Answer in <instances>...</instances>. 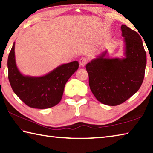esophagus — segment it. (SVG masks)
<instances>
[{
	"label": "esophagus",
	"mask_w": 153,
	"mask_h": 153,
	"mask_svg": "<svg viewBox=\"0 0 153 153\" xmlns=\"http://www.w3.org/2000/svg\"><path fill=\"white\" fill-rule=\"evenodd\" d=\"M87 59L85 57H82L81 58V59H79V65L82 66V67H84V66L85 65L86 63H87Z\"/></svg>",
	"instance_id": "1"
}]
</instances>
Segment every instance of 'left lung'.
<instances>
[{
    "mask_svg": "<svg viewBox=\"0 0 153 153\" xmlns=\"http://www.w3.org/2000/svg\"><path fill=\"white\" fill-rule=\"evenodd\" d=\"M124 57H106L105 50L86 64L89 85L96 98L108 105L123 103L143 84L146 54L138 33L122 25Z\"/></svg>",
    "mask_w": 153,
    "mask_h": 153,
    "instance_id": "8db88e82",
    "label": "left lung"
}]
</instances>
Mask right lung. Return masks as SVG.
Returning a JSON list of instances; mask_svg holds the SVG:
<instances>
[{
  "instance_id": "right-lung-1",
  "label": "right lung",
  "mask_w": 153,
  "mask_h": 153,
  "mask_svg": "<svg viewBox=\"0 0 153 153\" xmlns=\"http://www.w3.org/2000/svg\"><path fill=\"white\" fill-rule=\"evenodd\" d=\"M15 47L14 42L7 62L9 80L14 92L30 108L55 106L62 100L66 82L78 69V62L60 65L44 76H25L16 66Z\"/></svg>"
}]
</instances>
